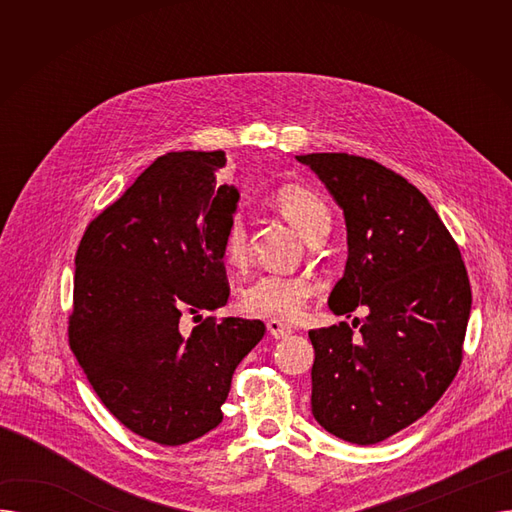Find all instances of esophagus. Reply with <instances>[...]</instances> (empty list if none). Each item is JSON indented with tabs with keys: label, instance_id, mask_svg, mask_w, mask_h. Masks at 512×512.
<instances>
[{
	"label": "esophagus",
	"instance_id": "34e87169",
	"mask_svg": "<svg viewBox=\"0 0 512 512\" xmlns=\"http://www.w3.org/2000/svg\"><path fill=\"white\" fill-rule=\"evenodd\" d=\"M267 332L280 340V338H286V336L292 334V326L284 324L282 319H270V321H267Z\"/></svg>",
	"mask_w": 512,
	"mask_h": 512
}]
</instances>
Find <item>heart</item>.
Segmentation results:
<instances>
[{"label": "heart", "mask_w": 512, "mask_h": 512, "mask_svg": "<svg viewBox=\"0 0 512 512\" xmlns=\"http://www.w3.org/2000/svg\"><path fill=\"white\" fill-rule=\"evenodd\" d=\"M272 203L307 240L330 228V209L326 201L305 184H282L274 191ZM222 253L232 267L247 263L249 238L240 218L230 220L222 240ZM315 292L317 282L309 276L263 274L242 290L240 301L242 309L251 315L297 319Z\"/></svg>", "instance_id": "1"}]
</instances>
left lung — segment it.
I'll return each instance as SVG.
<instances>
[{
    "mask_svg": "<svg viewBox=\"0 0 512 512\" xmlns=\"http://www.w3.org/2000/svg\"><path fill=\"white\" fill-rule=\"evenodd\" d=\"M344 211L348 259L330 309L369 315L311 330V411L340 440L369 446L415 423L463 359L471 286L454 238L407 178L348 153L297 155Z\"/></svg>",
    "mask_w": 512,
    "mask_h": 512,
    "instance_id": "left-lung-1",
    "label": "left lung"
}]
</instances>
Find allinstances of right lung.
I'll use <instances>...</instances> for the list:
<instances>
[{
	"mask_svg": "<svg viewBox=\"0 0 512 512\" xmlns=\"http://www.w3.org/2000/svg\"><path fill=\"white\" fill-rule=\"evenodd\" d=\"M224 151L157 157L87 226L76 251L70 348L120 423L161 446L193 442L224 419L232 373L263 338L259 319L182 315L230 297L222 240L238 203L218 184Z\"/></svg>",
	"mask_w": 512,
	"mask_h": 512,
	"instance_id": "right-lung-1",
	"label": "right lung"
}]
</instances>
